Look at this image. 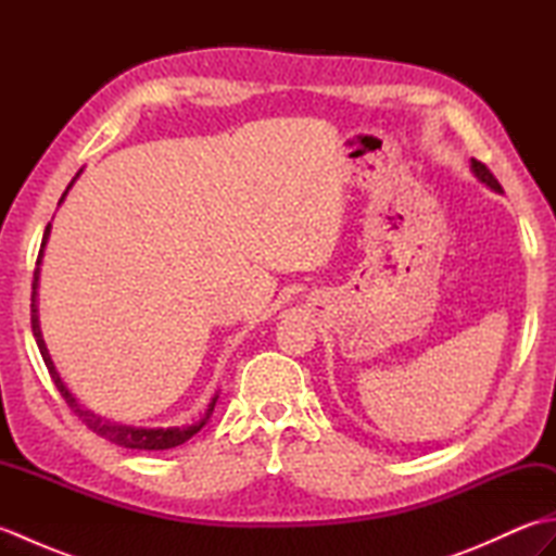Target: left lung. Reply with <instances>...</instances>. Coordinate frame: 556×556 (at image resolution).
I'll return each mask as SVG.
<instances>
[{
    "mask_svg": "<svg viewBox=\"0 0 556 556\" xmlns=\"http://www.w3.org/2000/svg\"><path fill=\"white\" fill-rule=\"evenodd\" d=\"M470 169H473V174L478 176V179L482 181V184H488L492 191H497V193H502V186H500V181L494 179V174L485 167V164L482 162H478V160H470Z\"/></svg>",
    "mask_w": 556,
    "mask_h": 556,
    "instance_id": "left-lung-1",
    "label": "left lung"
}]
</instances>
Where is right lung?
Returning <instances> with one entry per match:
<instances>
[{
    "mask_svg": "<svg viewBox=\"0 0 556 556\" xmlns=\"http://www.w3.org/2000/svg\"><path fill=\"white\" fill-rule=\"evenodd\" d=\"M78 174H80V172H78ZM78 174H76V176H78ZM74 181H76V179H74ZM74 181H71V184L66 186V191H64L62 200L66 198L68 188L74 186ZM62 200H59V203H62ZM50 229H52V224H47V227H45V236H42L40 253H38V267H35V271H33L30 325H33V337H35V341H38V349H40V353H42V361H45V365H47V370H50V377H52V382L56 384L59 394L64 396L66 404H68L71 408H74L76 416H78L83 422H86L92 432L104 437V440H110V442H114V444H119V446L146 448V452H160V448H172V446H179V444L188 442V440H191V437L210 420L212 410H215V404H217V394L212 396L210 406H207V410H205V416L200 418L198 422H193V425H184V428H131V425H119V422L102 420V418L96 416V413H92V410L83 408V406L78 404V401H76V396L71 394L68 389H66V384L62 382V377H59V372H56V368H54V363H52V358H50V351H47V346H45V339H42V332H40V317H38L40 263H42V251H45V245H47V239H50Z\"/></svg>",
    "mask_w": 556,
    "mask_h": 556,
    "instance_id": "right-lung-1",
    "label": "right lung"
}]
</instances>
